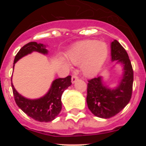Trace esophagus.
I'll use <instances>...</instances> for the list:
<instances>
[{
    "instance_id": "obj_1",
    "label": "esophagus",
    "mask_w": 146,
    "mask_h": 146,
    "mask_svg": "<svg viewBox=\"0 0 146 146\" xmlns=\"http://www.w3.org/2000/svg\"><path fill=\"white\" fill-rule=\"evenodd\" d=\"M78 80V77L77 75H73L72 77V83H74L76 82V80Z\"/></svg>"
}]
</instances>
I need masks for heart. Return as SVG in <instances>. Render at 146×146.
I'll use <instances>...</instances> for the list:
<instances>
[{
    "label": "heart",
    "mask_w": 146,
    "mask_h": 146,
    "mask_svg": "<svg viewBox=\"0 0 146 146\" xmlns=\"http://www.w3.org/2000/svg\"><path fill=\"white\" fill-rule=\"evenodd\" d=\"M108 47L104 42L86 40L77 43L69 52L68 57L72 64H82L86 75H92L101 67L108 56Z\"/></svg>",
    "instance_id": "1"
}]
</instances>
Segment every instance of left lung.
Segmentation results:
<instances>
[{
  "label": "left lung",
  "instance_id": "obj_1",
  "mask_svg": "<svg viewBox=\"0 0 146 146\" xmlns=\"http://www.w3.org/2000/svg\"><path fill=\"white\" fill-rule=\"evenodd\" d=\"M111 60H117L123 66V77L118 87L108 88L104 86L101 77L88 81V107L94 115L102 118L118 114L129 102L132 94L133 69L126 50L117 40L111 43Z\"/></svg>",
  "mask_w": 146,
  "mask_h": 146
}]
</instances>
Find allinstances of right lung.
<instances>
[{
  "label": "right lung",
  "instance_id": "1",
  "mask_svg": "<svg viewBox=\"0 0 146 146\" xmlns=\"http://www.w3.org/2000/svg\"><path fill=\"white\" fill-rule=\"evenodd\" d=\"M46 46L42 44L32 42L26 44L20 50L15 58V64L28 54L33 51L42 54H47ZM72 77L58 78L52 82V86L46 95L37 99H29L23 97L15 90L11 82L13 94L17 106L28 116L39 122L52 121L58 115L62 108L61 96L67 88L72 85Z\"/></svg>",
  "mask_w": 146,
  "mask_h": 146
}]
</instances>
